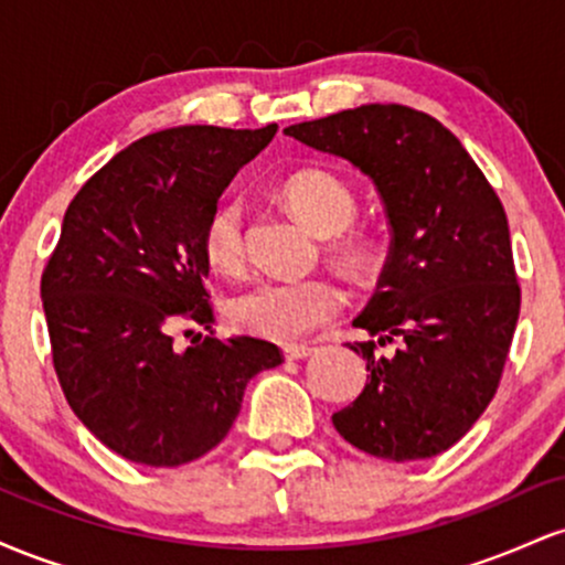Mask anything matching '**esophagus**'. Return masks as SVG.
<instances>
[{
    "mask_svg": "<svg viewBox=\"0 0 565 565\" xmlns=\"http://www.w3.org/2000/svg\"><path fill=\"white\" fill-rule=\"evenodd\" d=\"M313 350L316 348L308 345V342H300V345H297V342H295V345L284 348V355H287L289 361H300V359H308V355L313 353Z\"/></svg>",
    "mask_w": 565,
    "mask_h": 565,
    "instance_id": "esophagus-1",
    "label": "esophagus"
}]
</instances>
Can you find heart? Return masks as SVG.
<instances>
[{
  "mask_svg": "<svg viewBox=\"0 0 565 565\" xmlns=\"http://www.w3.org/2000/svg\"><path fill=\"white\" fill-rule=\"evenodd\" d=\"M287 199L291 210L321 236L342 233L355 217V196L345 180L332 172L305 170L289 178ZM201 252L210 268L236 274L246 260L244 201L220 199L201 225ZM348 257H361L359 246H348ZM345 305V295L327 276L281 278L265 276L246 284L228 300V319L242 332L268 340H297L310 329L334 319Z\"/></svg>",
  "mask_w": 565,
  "mask_h": 565,
  "instance_id": "obj_1",
  "label": "heart"
}]
</instances>
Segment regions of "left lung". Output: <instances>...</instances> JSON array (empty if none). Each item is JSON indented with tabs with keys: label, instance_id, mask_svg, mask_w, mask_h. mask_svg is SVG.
Segmentation results:
<instances>
[{
	"label": "left lung",
	"instance_id": "1",
	"mask_svg": "<svg viewBox=\"0 0 565 565\" xmlns=\"http://www.w3.org/2000/svg\"><path fill=\"white\" fill-rule=\"evenodd\" d=\"M377 185L391 255L353 323L366 387L332 423L372 457H436L476 425L508 361L521 287L504 206L462 142L423 111L369 103L284 129ZM399 345L393 354L379 348Z\"/></svg>",
	"mask_w": 565,
	"mask_h": 565
}]
</instances>
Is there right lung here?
Segmentation results:
<instances>
[{
  "label": "right lung",
  "instance_id": "1",
  "mask_svg": "<svg viewBox=\"0 0 565 565\" xmlns=\"http://www.w3.org/2000/svg\"><path fill=\"white\" fill-rule=\"evenodd\" d=\"M278 125H185L135 140L71 199L42 274L53 366L68 406L129 462L178 468L228 436L274 342L217 337L201 225ZM211 329L172 349L178 328Z\"/></svg>",
  "mask_w": 565,
  "mask_h": 565
}]
</instances>
